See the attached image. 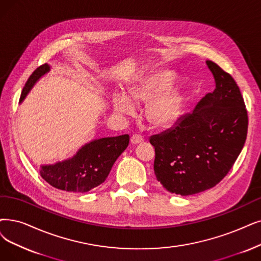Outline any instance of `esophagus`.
I'll list each match as a JSON object with an SVG mask.
<instances>
[{
	"instance_id": "obj_1",
	"label": "esophagus",
	"mask_w": 261,
	"mask_h": 261,
	"mask_svg": "<svg viewBox=\"0 0 261 261\" xmlns=\"http://www.w3.org/2000/svg\"><path fill=\"white\" fill-rule=\"evenodd\" d=\"M143 141L142 137L139 136V135H133L132 138H130V143L132 144H138V143H141Z\"/></svg>"
}]
</instances>
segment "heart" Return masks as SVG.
I'll return each mask as SVG.
<instances>
[{"instance_id":"b5f03b06","label":"heart","mask_w":261,"mask_h":261,"mask_svg":"<svg viewBox=\"0 0 261 261\" xmlns=\"http://www.w3.org/2000/svg\"><path fill=\"white\" fill-rule=\"evenodd\" d=\"M174 74L169 70H153L139 77L128 87V95L113 93L112 106L118 112L132 116L136 112V102L149 103L147 116L155 127H169L179 120L185 101L182 86H170Z\"/></svg>"}]
</instances>
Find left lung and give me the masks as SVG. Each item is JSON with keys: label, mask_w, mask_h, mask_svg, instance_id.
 Segmentation results:
<instances>
[{"label": "left lung", "mask_w": 261, "mask_h": 261, "mask_svg": "<svg viewBox=\"0 0 261 261\" xmlns=\"http://www.w3.org/2000/svg\"><path fill=\"white\" fill-rule=\"evenodd\" d=\"M215 90L174 128L150 138L154 172L165 189L189 196L212 189L231 169L247 135V111L233 78L212 61Z\"/></svg>", "instance_id": "left-lung-1"}]
</instances>
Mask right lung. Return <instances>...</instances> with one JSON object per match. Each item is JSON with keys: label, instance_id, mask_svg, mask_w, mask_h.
Segmentation results:
<instances>
[{"label": "right lung", "instance_id": "add662e5", "mask_svg": "<svg viewBox=\"0 0 261 261\" xmlns=\"http://www.w3.org/2000/svg\"><path fill=\"white\" fill-rule=\"evenodd\" d=\"M50 69V65L44 64L34 70L22 90L20 103L35 83ZM128 142V135L94 139L82 145L70 159L56 164L41 165L40 175L58 190L87 193L105 182L113 164L127 148Z\"/></svg>", "mask_w": 261, "mask_h": 261}]
</instances>
